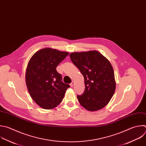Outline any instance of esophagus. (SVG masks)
Wrapping results in <instances>:
<instances>
[{
    "label": "esophagus",
    "instance_id": "1",
    "mask_svg": "<svg viewBox=\"0 0 146 146\" xmlns=\"http://www.w3.org/2000/svg\"><path fill=\"white\" fill-rule=\"evenodd\" d=\"M74 84V81H72V82L70 84V85L71 87H72V86H73Z\"/></svg>",
    "mask_w": 146,
    "mask_h": 146
}]
</instances>
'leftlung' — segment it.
<instances>
[{
	"instance_id": "obj_1",
	"label": "left lung",
	"mask_w": 146,
	"mask_h": 146,
	"mask_svg": "<svg viewBox=\"0 0 146 146\" xmlns=\"http://www.w3.org/2000/svg\"><path fill=\"white\" fill-rule=\"evenodd\" d=\"M70 57L85 80V90L77 95L80 104L86 110L95 111L104 108L115 93L116 82L110 61L97 51L72 53Z\"/></svg>"
}]
</instances>
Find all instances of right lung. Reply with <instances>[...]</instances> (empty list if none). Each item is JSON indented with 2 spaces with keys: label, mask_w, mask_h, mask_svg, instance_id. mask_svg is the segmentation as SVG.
Instances as JSON below:
<instances>
[{
  "label": "right lung",
  "mask_w": 146,
  "mask_h": 146,
  "mask_svg": "<svg viewBox=\"0 0 146 146\" xmlns=\"http://www.w3.org/2000/svg\"><path fill=\"white\" fill-rule=\"evenodd\" d=\"M69 53L45 48L35 53L30 59L26 72V82L33 100L41 108L52 109L62 100L70 87L62 81L56 68Z\"/></svg>",
  "instance_id": "add662e5"
}]
</instances>
